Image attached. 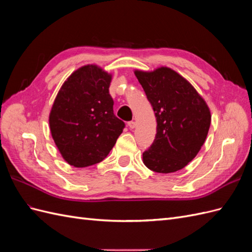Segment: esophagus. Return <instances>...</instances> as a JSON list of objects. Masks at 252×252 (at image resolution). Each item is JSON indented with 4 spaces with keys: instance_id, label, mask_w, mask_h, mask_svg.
<instances>
[{
    "instance_id": "34e87169",
    "label": "esophagus",
    "mask_w": 252,
    "mask_h": 252,
    "mask_svg": "<svg viewBox=\"0 0 252 252\" xmlns=\"http://www.w3.org/2000/svg\"><path fill=\"white\" fill-rule=\"evenodd\" d=\"M135 122L134 121H130V122H128V127L130 128V129H133V128H135Z\"/></svg>"
}]
</instances>
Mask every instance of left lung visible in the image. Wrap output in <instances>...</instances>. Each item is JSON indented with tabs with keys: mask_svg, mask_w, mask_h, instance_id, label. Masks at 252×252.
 <instances>
[{
	"mask_svg": "<svg viewBox=\"0 0 252 252\" xmlns=\"http://www.w3.org/2000/svg\"><path fill=\"white\" fill-rule=\"evenodd\" d=\"M157 118V134L143 154L152 171L171 173L184 168L199 154L209 131L211 113L196 89L166 66L152 71L135 69Z\"/></svg>",
	"mask_w": 252,
	"mask_h": 252,
	"instance_id": "8db88e82",
	"label": "left lung"
}]
</instances>
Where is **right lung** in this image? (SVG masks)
Here are the masks:
<instances>
[{
	"label": "right lung",
	"mask_w": 252,
	"mask_h": 252,
	"mask_svg": "<svg viewBox=\"0 0 252 252\" xmlns=\"http://www.w3.org/2000/svg\"><path fill=\"white\" fill-rule=\"evenodd\" d=\"M112 74L95 64L73 71L61 86L49 113L53 141L65 161L77 168L108 156L125 124L113 113Z\"/></svg>",
	"instance_id": "right-lung-1"
}]
</instances>
